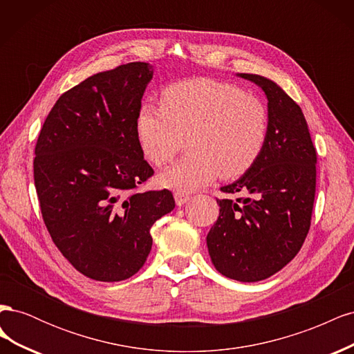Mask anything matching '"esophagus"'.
<instances>
[{
  "mask_svg": "<svg viewBox=\"0 0 354 354\" xmlns=\"http://www.w3.org/2000/svg\"><path fill=\"white\" fill-rule=\"evenodd\" d=\"M192 196L190 195H187V194H183V192H176L174 194V199H176V203L178 207H181V205H185V203L190 199Z\"/></svg>",
  "mask_w": 354,
  "mask_h": 354,
  "instance_id": "esophagus-1",
  "label": "esophagus"
}]
</instances>
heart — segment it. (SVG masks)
Returning a JSON list of instances; mask_svg holds the SVG:
<instances>
[{
  "label": "heart",
  "mask_w": 354,
  "mask_h": 354,
  "mask_svg": "<svg viewBox=\"0 0 354 354\" xmlns=\"http://www.w3.org/2000/svg\"><path fill=\"white\" fill-rule=\"evenodd\" d=\"M269 113L264 103L241 87L208 78L168 85L160 106L143 103L136 134L143 155L164 167L183 146L189 153L159 177L160 185L187 192L208 185L218 174L236 178L261 155Z\"/></svg>",
  "instance_id": "obj_1"
}]
</instances>
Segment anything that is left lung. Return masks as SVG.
<instances>
[{
  "mask_svg": "<svg viewBox=\"0 0 354 354\" xmlns=\"http://www.w3.org/2000/svg\"><path fill=\"white\" fill-rule=\"evenodd\" d=\"M241 77L266 93L269 133L255 164L220 189L245 196L217 199L220 216L207 245L223 276L257 282L279 272L301 250L312 223L317 156L301 108L273 81Z\"/></svg>",
  "mask_w": 354,
  "mask_h": 354,
  "instance_id": "8db88e82",
  "label": "left lung"
}]
</instances>
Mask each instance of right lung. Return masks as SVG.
Masks as SVG:
<instances>
[{
    "mask_svg": "<svg viewBox=\"0 0 354 354\" xmlns=\"http://www.w3.org/2000/svg\"><path fill=\"white\" fill-rule=\"evenodd\" d=\"M153 68L133 62L63 93L35 145L34 181L53 242L84 276L125 281L146 263L153 223L176 207L168 189L138 192L153 176L136 120Z\"/></svg>",
    "mask_w": 354,
    "mask_h": 354,
    "instance_id": "obj_1",
    "label": "right lung"
}]
</instances>
